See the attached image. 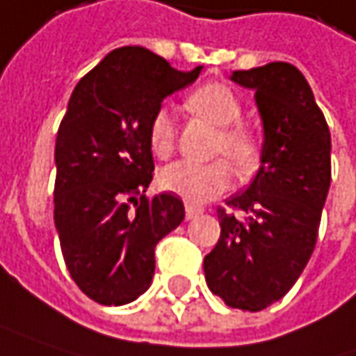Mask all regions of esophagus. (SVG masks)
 Segmentation results:
<instances>
[{"label": "esophagus", "instance_id": "34e87169", "mask_svg": "<svg viewBox=\"0 0 356 356\" xmlns=\"http://www.w3.org/2000/svg\"><path fill=\"white\" fill-rule=\"evenodd\" d=\"M202 215V209L200 207H196V204H186V218H194V216Z\"/></svg>", "mask_w": 356, "mask_h": 356}]
</instances>
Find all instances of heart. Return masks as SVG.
Masks as SVG:
<instances>
[{
	"instance_id": "1",
	"label": "heart",
	"mask_w": 356,
	"mask_h": 356,
	"mask_svg": "<svg viewBox=\"0 0 356 356\" xmlns=\"http://www.w3.org/2000/svg\"><path fill=\"white\" fill-rule=\"evenodd\" d=\"M186 103L194 113L218 127L213 154L225 156L227 160L216 158L207 164L174 162L162 168L158 180L164 191L178 194L186 202H207L229 191L233 182V168L239 176H249L259 168L264 138L255 127L239 121L243 113L241 101L235 90L222 83H207L194 89ZM149 145L160 158H168L176 147V125L168 107H158L152 115Z\"/></svg>"
}]
</instances>
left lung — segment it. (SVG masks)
Masks as SVG:
<instances>
[{
  "mask_svg": "<svg viewBox=\"0 0 356 356\" xmlns=\"http://www.w3.org/2000/svg\"><path fill=\"white\" fill-rule=\"evenodd\" d=\"M231 79L255 90L266 141L251 186L227 200L231 211L216 209L220 237L204 257V277L227 306L259 312L290 292L316 247L330 131L293 64L269 63Z\"/></svg>",
  "mask_w": 356,
  "mask_h": 356,
  "instance_id": "1",
  "label": "left lung"
}]
</instances>
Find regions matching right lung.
<instances>
[{
	"mask_svg": "<svg viewBox=\"0 0 356 356\" xmlns=\"http://www.w3.org/2000/svg\"><path fill=\"white\" fill-rule=\"evenodd\" d=\"M198 72L123 46L72 90L56 136L54 225L70 277L97 304L121 306L145 292L156 245L184 220L176 194L145 196L154 178L149 121Z\"/></svg>",
	"mask_w": 356,
	"mask_h": 356,
	"instance_id": "add662e5",
	"label": "right lung"
}]
</instances>
